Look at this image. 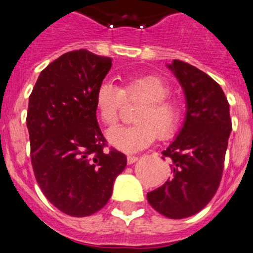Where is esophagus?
Returning a JSON list of instances; mask_svg holds the SVG:
<instances>
[{
  "label": "esophagus",
  "mask_w": 253,
  "mask_h": 253,
  "mask_svg": "<svg viewBox=\"0 0 253 253\" xmlns=\"http://www.w3.org/2000/svg\"><path fill=\"white\" fill-rule=\"evenodd\" d=\"M138 161V157H136V156H128L127 157V163L128 164H133L134 162H137Z\"/></svg>",
  "instance_id": "obj_1"
}]
</instances>
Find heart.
<instances>
[{"instance_id": "b5f03b06", "label": "heart", "mask_w": 253, "mask_h": 253, "mask_svg": "<svg viewBox=\"0 0 253 253\" xmlns=\"http://www.w3.org/2000/svg\"><path fill=\"white\" fill-rule=\"evenodd\" d=\"M124 85L117 87L112 83L104 82L95 94V105L105 125L116 124L125 101L143 102L129 127H115L107 131V141L119 151L136 153L151 146L156 139L169 138L178 128L180 109L169 100L170 87L166 80L153 74H131L122 79Z\"/></svg>"}]
</instances>
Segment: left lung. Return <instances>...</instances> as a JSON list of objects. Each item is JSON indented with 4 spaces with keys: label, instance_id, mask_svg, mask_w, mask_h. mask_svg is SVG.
I'll list each match as a JSON object with an SVG mask.
<instances>
[{
    "label": "left lung",
    "instance_id": "8db88e82",
    "mask_svg": "<svg viewBox=\"0 0 253 253\" xmlns=\"http://www.w3.org/2000/svg\"><path fill=\"white\" fill-rule=\"evenodd\" d=\"M183 87L185 121L163 157L171 175L147 194L151 207L169 219H184L204 209L220 185L232 125L224 91L198 68L173 60L168 64Z\"/></svg>",
    "mask_w": 253,
    "mask_h": 253
}]
</instances>
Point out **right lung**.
Listing matches in <instances>:
<instances>
[{
  "mask_svg": "<svg viewBox=\"0 0 253 253\" xmlns=\"http://www.w3.org/2000/svg\"><path fill=\"white\" fill-rule=\"evenodd\" d=\"M111 61L86 49L63 54L42 70L29 96L27 127L37 183L70 216L102 209L127 164L124 153L105 151L96 120L95 94Z\"/></svg>",
  "mask_w": 253,
  "mask_h": 253,
  "instance_id": "1",
  "label": "right lung"
}]
</instances>
